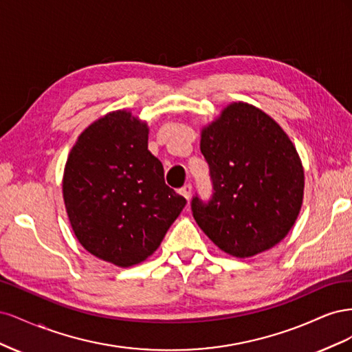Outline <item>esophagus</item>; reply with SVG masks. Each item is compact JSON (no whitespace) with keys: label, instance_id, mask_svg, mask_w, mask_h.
<instances>
[{"label":"esophagus","instance_id":"34e87169","mask_svg":"<svg viewBox=\"0 0 352 352\" xmlns=\"http://www.w3.org/2000/svg\"><path fill=\"white\" fill-rule=\"evenodd\" d=\"M179 192H180V195H184L186 199H189L190 194H192V185H190V184L185 185L184 188H180Z\"/></svg>","mask_w":352,"mask_h":352}]
</instances>
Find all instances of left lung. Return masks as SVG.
Here are the masks:
<instances>
[{
	"label": "left lung",
	"mask_w": 352,
	"mask_h": 352,
	"mask_svg": "<svg viewBox=\"0 0 352 352\" xmlns=\"http://www.w3.org/2000/svg\"><path fill=\"white\" fill-rule=\"evenodd\" d=\"M212 198L192 199L201 230L229 255L248 258L279 243L300 214L304 168L296 148L269 114L232 102L202 127Z\"/></svg>",
	"instance_id": "left-lung-1"
}]
</instances>
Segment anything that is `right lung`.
Returning <instances> with one entry per match:
<instances>
[{"instance_id": "obj_1", "label": "right lung", "mask_w": 352, "mask_h": 352, "mask_svg": "<svg viewBox=\"0 0 352 352\" xmlns=\"http://www.w3.org/2000/svg\"><path fill=\"white\" fill-rule=\"evenodd\" d=\"M148 124L127 110L100 117L67 157L63 199L82 247L119 267L155 252L186 199L164 182L148 150Z\"/></svg>"}]
</instances>
